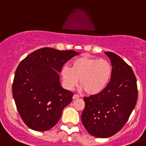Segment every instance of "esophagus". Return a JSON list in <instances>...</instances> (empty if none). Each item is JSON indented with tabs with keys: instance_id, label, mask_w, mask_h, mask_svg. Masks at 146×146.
<instances>
[{
	"instance_id": "34e87169",
	"label": "esophagus",
	"mask_w": 146,
	"mask_h": 146,
	"mask_svg": "<svg viewBox=\"0 0 146 146\" xmlns=\"http://www.w3.org/2000/svg\"><path fill=\"white\" fill-rule=\"evenodd\" d=\"M80 96H78V95H77V94H74L73 96V99H78V98H79Z\"/></svg>"
}]
</instances>
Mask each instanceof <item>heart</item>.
<instances>
[{"instance_id": "b5f03b06", "label": "heart", "mask_w": 146, "mask_h": 146, "mask_svg": "<svg viewBox=\"0 0 146 146\" xmlns=\"http://www.w3.org/2000/svg\"><path fill=\"white\" fill-rule=\"evenodd\" d=\"M60 74L66 89H73L79 80L81 90L88 95H96L103 92L110 81L112 65L106 59L84 55L73 60L70 68L64 66Z\"/></svg>"}]
</instances>
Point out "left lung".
<instances>
[{"instance_id":"left-lung-1","label":"left lung","mask_w":146,"mask_h":146,"mask_svg":"<svg viewBox=\"0 0 146 146\" xmlns=\"http://www.w3.org/2000/svg\"><path fill=\"white\" fill-rule=\"evenodd\" d=\"M112 65L111 80L100 94L84 97L81 121L89 134L106 138L125 125L135 107L137 81L131 67L115 53L105 52Z\"/></svg>"}]
</instances>
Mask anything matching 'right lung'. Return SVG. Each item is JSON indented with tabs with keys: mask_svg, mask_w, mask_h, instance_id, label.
<instances>
[{
	"mask_svg": "<svg viewBox=\"0 0 146 146\" xmlns=\"http://www.w3.org/2000/svg\"><path fill=\"white\" fill-rule=\"evenodd\" d=\"M79 53L44 47L26 57L18 66L13 96L24 123L36 131H46L58 123L73 94L61 86L59 73L64 64Z\"/></svg>",
	"mask_w": 146,
	"mask_h": 146,
	"instance_id": "obj_1",
	"label": "right lung"
}]
</instances>
